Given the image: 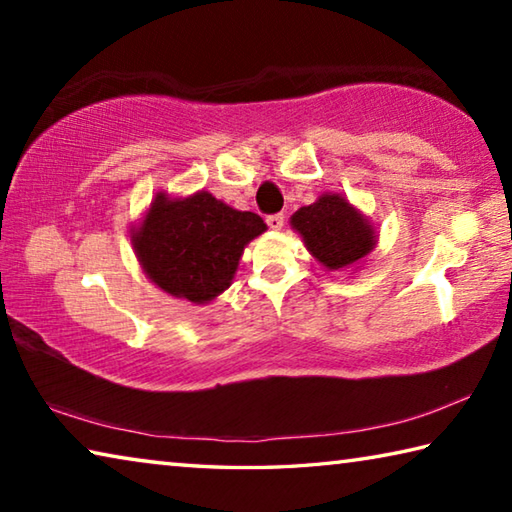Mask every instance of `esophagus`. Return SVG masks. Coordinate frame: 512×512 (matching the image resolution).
<instances>
[{"label":"esophagus","mask_w":512,"mask_h":512,"mask_svg":"<svg viewBox=\"0 0 512 512\" xmlns=\"http://www.w3.org/2000/svg\"><path fill=\"white\" fill-rule=\"evenodd\" d=\"M266 223H268V228H271V230H282L284 228V214H271L266 219Z\"/></svg>","instance_id":"obj_1"}]
</instances>
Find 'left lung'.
I'll use <instances>...</instances> for the list:
<instances>
[{
  "label": "left lung",
  "mask_w": 512,
  "mask_h": 512,
  "mask_svg": "<svg viewBox=\"0 0 512 512\" xmlns=\"http://www.w3.org/2000/svg\"><path fill=\"white\" fill-rule=\"evenodd\" d=\"M291 228L329 271L354 266L377 244L370 221L341 194H323L316 203L300 207L291 216Z\"/></svg>",
  "instance_id": "8db88e82"
}]
</instances>
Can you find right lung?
<instances>
[{
	"mask_svg": "<svg viewBox=\"0 0 512 512\" xmlns=\"http://www.w3.org/2000/svg\"><path fill=\"white\" fill-rule=\"evenodd\" d=\"M264 230L262 216L232 210L210 192L158 194L131 241L151 282L205 305L230 287L244 248Z\"/></svg>",
	"mask_w": 512,
	"mask_h": 512,
	"instance_id": "obj_1",
	"label": "right lung"
}]
</instances>
